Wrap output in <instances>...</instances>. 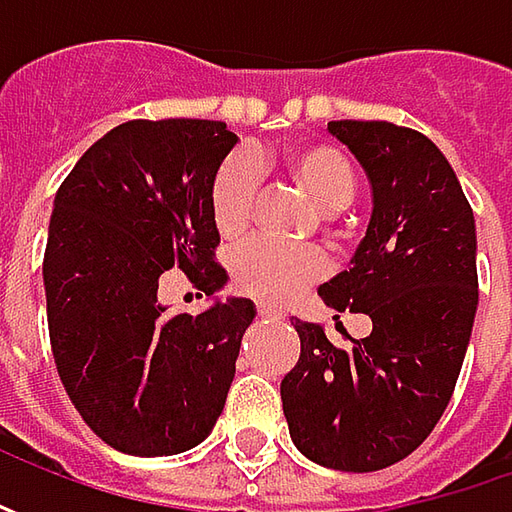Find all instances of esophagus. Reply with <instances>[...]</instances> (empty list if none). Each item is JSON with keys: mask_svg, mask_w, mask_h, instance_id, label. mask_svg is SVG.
I'll list each match as a JSON object with an SVG mask.
<instances>
[{"mask_svg": "<svg viewBox=\"0 0 512 512\" xmlns=\"http://www.w3.org/2000/svg\"><path fill=\"white\" fill-rule=\"evenodd\" d=\"M256 313H259L262 319H282V310L273 305H259L256 307Z\"/></svg>", "mask_w": 512, "mask_h": 512, "instance_id": "esophagus-1", "label": "esophagus"}]
</instances>
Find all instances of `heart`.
Here are the masks:
<instances>
[{
  "instance_id": "obj_1",
  "label": "heart",
  "mask_w": 512,
  "mask_h": 512,
  "mask_svg": "<svg viewBox=\"0 0 512 512\" xmlns=\"http://www.w3.org/2000/svg\"><path fill=\"white\" fill-rule=\"evenodd\" d=\"M290 176L305 187L310 199L322 210H339L350 205L356 193V173L342 150L330 145H302L285 156ZM259 193V170L247 153H230L210 182V222L222 239L242 236L253 219ZM233 287L259 302H287L299 290L313 285L327 273V256L319 247H287L250 239L239 245L230 259Z\"/></svg>"
}]
</instances>
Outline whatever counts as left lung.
<instances>
[{"instance_id":"obj_1","label":"left lung","mask_w":512,"mask_h":512,"mask_svg":"<svg viewBox=\"0 0 512 512\" xmlns=\"http://www.w3.org/2000/svg\"><path fill=\"white\" fill-rule=\"evenodd\" d=\"M327 130L367 173L373 213L350 267L319 296L367 313L373 330L342 350L296 319L302 356L282 379V407L310 462L370 473L410 456L453 396L479 305L476 222L424 133L356 119Z\"/></svg>"}]
</instances>
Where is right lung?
Instances as JSON below:
<instances>
[{"instance_id":"add662e5","label":"right lung","mask_w":512,"mask_h":512,"mask_svg":"<svg viewBox=\"0 0 512 512\" xmlns=\"http://www.w3.org/2000/svg\"><path fill=\"white\" fill-rule=\"evenodd\" d=\"M236 142L225 122L133 119L56 190L42 265L56 370L90 430L130 456L205 442L256 316L236 296L199 316L159 302L170 267L205 296L225 287L207 199Z\"/></svg>"}]
</instances>
